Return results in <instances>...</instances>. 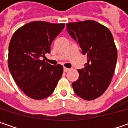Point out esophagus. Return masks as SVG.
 Wrapping results in <instances>:
<instances>
[{"label": "esophagus", "instance_id": "1", "mask_svg": "<svg viewBox=\"0 0 128 128\" xmlns=\"http://www.w3.org/2000/svg\"><path fill=\"white\" fill-rule=\"evenodd\" d=\"M69 70H70V69H69V68H63V71L64 72H68Z\"/></svg>", "mask_w": 128, "mask_h": 128}]
</instances>
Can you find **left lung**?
Wrapping results in <instances>:
<instances>
[{
    "label": "left lung",
    "mask_w": 128,
    "mask_h": 128,
    "mask_svg": "<svg viewBox=\"0 0 128 128\" xmlns=\"http://www.w3.org/2000/svg\"><path fill=\"white\" fill-rule=\"evenodd\" d=\"M67 30L87 56L85 68L78 70L79 78L72 83L77 96L92 100L102 96L110 84L118 52L110 30L100 23L88 20L67 23Z\"/></svg>",
    "instance_id": "obj_1"
}]
</instances>
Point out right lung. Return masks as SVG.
<instances>
[{
  "label": "right lung",
  "instance_id": "obj_1",
  "mask_svg": "<svg viewBox=\"0 0 128 128\" xmlns=\"http://www.w3.org/2000/svg\"><path fill=\"white\" fill-rule=\"evenodd\" d=\"M64 23L33 21L12 35L8 48V68L19 88L29 98L41 100L50 96L60 79L63 68L41 58L50 52L52 40Z\"/></svg>",
  "mask_w": 128,
  "mask_h": 128
}]
</instances>
